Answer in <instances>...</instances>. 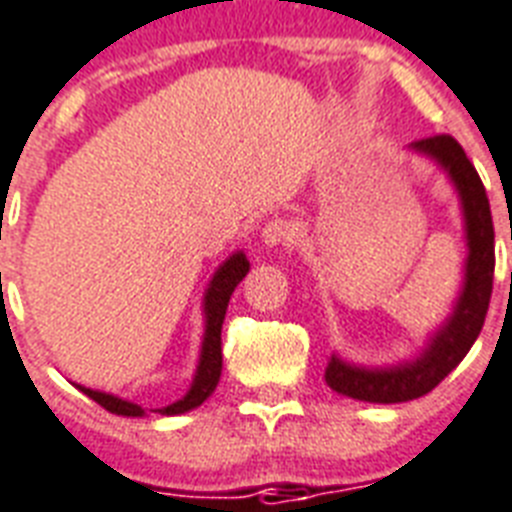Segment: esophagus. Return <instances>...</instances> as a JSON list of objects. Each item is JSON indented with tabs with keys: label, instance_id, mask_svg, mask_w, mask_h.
I'll return each instance as SVG.
<instances>
[{
	"label": "esophagus",
	"instance_id": "esophagus-1",
	"mask_svg": "<svg viewBox=\"0 0 512 512\" xmlns=\"http://www.w3.org/2000/svg\"><path fill=\"white\" fill-rule=\"evenodd\" d=\"M297 239V228L295 223H289V220H271V223L263 228V241L265 247H289V244H295Z\"/></svg>",
	"mask_w": 512,
	"mask_h": 512
}]
</instances>
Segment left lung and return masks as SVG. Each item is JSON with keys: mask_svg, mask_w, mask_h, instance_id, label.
Instances as JSON below:
<instances>
[{"mask_svg": "<svg viewBox=\"0 0 512 512\" xmlns=\"http://www.w3.org/2000/svg\"><path fill=\"white\" fill-rule=\"evenodd\" d=\"M412 148L436 159L460 191L470 247L465 287H462L452 319L438 329L428 350L417 361L393 366V369H358L335 356L329 358L327 372H324L329 388L356 401H369V404H401L436 388L438 382L468 356L476 337L481 335L489 300H492L494 223L489 196L476 167L452 135H430V138L414 140Z\"/></svg>", "mask_w": 512, "mask_h": 512, "instance_id": "1", "label": "left lung"}]
</instances>
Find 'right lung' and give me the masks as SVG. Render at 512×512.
<instances>
[{
  "instance_id": "1",
  "label": "right lung",
  "mask_w": 512,
  "mask_h": 512,
  "mask_svg": "<svg viewBox=\"0 0 512 512\" xmlns=\"http://www.w3.org/2000/svg\"><path fill=\"white\" fill-rule=\"evenodd\" d=\"M247 271V257L239 252V255H233L231 260H225L223 268L215 273V279H212V284H209L207 289V297H204L207 332H204V342H201L199 369H196L193 385L180 401L159 409L162 414L191 412V409H196L199 404H204V401L212 396V390L217 388V380H220V372H223V340H220V332H223L225 311H228V300H231L233 289L239 287V281L247 276ZM76 388L111 414H124V417H140V414H143V409H140L138 404H132V401H122V398L108 396V393H100V390L82 388V385H76Z\"/></svg>"
}]
</instances>
